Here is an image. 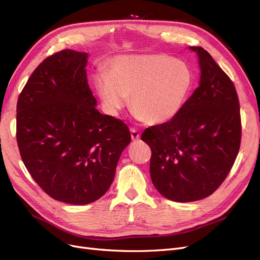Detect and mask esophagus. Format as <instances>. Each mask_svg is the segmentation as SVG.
I'll list each match as a JSON object with an SVG mask.
<instances>
[{"label":"esophagus","instance_id":"34e87169","mask_svg":"<svg viewBox=\"0 0 260 260\" xmlns=\"http://www.w3.org/2000/svg\"><path fill=\"white\" fill-rule=\"evenodd\" d=\"M130 132H131V138H132L133 141H137V140L140 139L141 135H140V132L138 130L132 128V129H130Z\"/></svg>","mask_w":260,"mask_h":260}]
</instances>
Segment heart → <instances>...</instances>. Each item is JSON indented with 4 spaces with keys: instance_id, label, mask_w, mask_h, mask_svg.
I'll return each instance as SVG.
<instances>
[{
    "instance_id": "heart-1",
    "label": "heart",
    "mask_w": 260,
    "mask_h": 260,
    "mask_svg": "<svg viewBox=\"0 0 260 260\" xmlns=\"http://www.w3.org/2000/svg\"><path fill=\"white\" fill-rule=\"evenodd\" d=\"M193 73L184 61L162 54L123 55L109 64V73L100 70L94 84L104 112L118 116L131 106L139 121L162 124L185 105L193 86Z\"/></svg>"
}]
</instances>
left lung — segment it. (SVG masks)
<instances>
[{"mask_svg":"<svg viewBox=\"0 0 260 260\" xmlns=\"http://www.w3.org/2000/svg\"><path fill=\"white\" fill-rule=\"evenodd\" d=\"M200 83L170 121L141 136L152 149L149 174L164 198L179 203L211 195L229 174L241 144L240 103L230 78L201 46Z\"/></svg>","mask_w":260,"mask_h":260,"instance_id":"8db88e82","label":"left lung"}]
</instances>
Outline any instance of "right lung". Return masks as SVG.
<instances>
[{
	"label": "right lung",
	"instance_id": "1",
	"mask_svg": "<svg viewBox=\"0 0 260 260\" xmlns=\"http://www.w3.org/2000/svg\"><path fill=\"white\" fill-rule=\"evenodd\" d=\"M89 54L64 50L44 59L17 102V143L29 174L52 199L85 205L111 186L131 142L127 124L102 115L86 78Z\"/></svg>",
	"mask_w": 260,
	"mask_h": 260
}]
</instances>
